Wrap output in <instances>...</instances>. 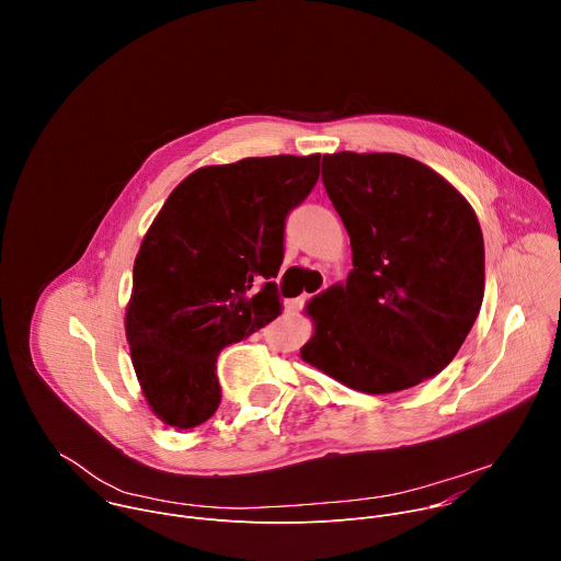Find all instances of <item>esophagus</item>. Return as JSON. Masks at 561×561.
Masks as SVG:
<instances>
[{"label":"esophagus","mask_w":561,"mask_h":561,"mask_svg":"<svg viewBox=\"0 0 561 561\" xmlns=\"http://www.w3.org/2000/svg\"><path fill=\"white\" fill-rule=\"evenodd\" d=\"M301 304H304V299H288L286 301V310L288 312H297L301 308Z\"/></svg>","instance_id":"1"}]
</instances>
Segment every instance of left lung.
<instances>
[{
    "label": "left lung",
    "mask_w": 561,
    "mask_h": 561,
    "mask_svg": "<svg viewBox=\"0 0 561 561\" xmlns=\"http://www.w3.org/2000/svg\"><path fill=\"white\" fill-rule=\"evenodd\" d=\"M324 188L353 251L346 284L306 304L299 355L344 386L383 394L444 370L484 299V237L468 199L397 152H333Z\"/></svg>",
    "instance_id": "obj_1"
}]
</instances>
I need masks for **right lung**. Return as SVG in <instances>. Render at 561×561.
<instances>
[{"mask_svg": "<svg viewBox=\"0 0 561 561\" xmlns=\"http://www.w3.org/2000/svg\"><path fill=\"white\" fill-rule=\"evenodd\" d=\"M319 152L247 157L182 180L146 230L124 329L152 415L186 431L219 407L215 362L282 314L284 219L314 186ZM267 284L252 293V282Z\"/></svg>", "mask_w": 561, "mask_h": 561, "instance_id": "add662e5", "label": "right lung"}]
</instances>
